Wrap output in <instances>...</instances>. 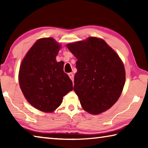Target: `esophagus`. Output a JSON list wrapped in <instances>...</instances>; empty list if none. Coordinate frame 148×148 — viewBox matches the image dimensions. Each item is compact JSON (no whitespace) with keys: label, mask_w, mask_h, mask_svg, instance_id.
I'll list each match as a JSON object with an SVG mask.
<instances>
[{"label":"esophagus","mask_w":148,"mask_h":148,"mask_svg":"<svg viewBox=\"0 0 148 148\" xmlns=\"http://www.w3.org/2000/svg\"><path fill=\"white\" fill-rule=\"evenodd\" d=\"M69 76L70 78L71 79L72 81L73 82L74 81V74H72V73H69Z\"/></svg>","instance_id":"esophagus-1"}]
</instances>
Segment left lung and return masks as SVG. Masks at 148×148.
Here are the masks:
<instances>
[{
    "mask_svg": "<svg viewBox=\"0 0 148 148\" xmlns=\"http://www.w3.org/2000/svg\"><path fill=\"white\" fill-rule=\"evenodd\" d=\"M66 47L76 57L74 90L84 110L97 115L121 96L125 71L121 59L104 40L89 37Z\"/></svg>",
    "mask_w": 148,
    "mask_h": 148,
    "instance_id": "8db88e82",
    "label": "left lung"
}]
</instances>
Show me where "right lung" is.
Segmentation results:
<instances>
[{
  "label": "right lung",
  "instance_id": "right-lung-1",
  "mask_svg": "<svg viewBox=\"0 0 148 148\" xmlns=\"http://www.w3.org/2000/svg\"><path fill=\"white\" fill-rule=\"evenodd\" d=\"M60 48L53 38L39 39L20 66V88L27 101L42 112H53L64 95L73 90L72 80L63 71V62L56 61Z\"/></svg>",
  "mask_w": 148,
  "mask_h": 148
}]
</instances>
